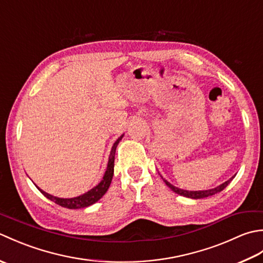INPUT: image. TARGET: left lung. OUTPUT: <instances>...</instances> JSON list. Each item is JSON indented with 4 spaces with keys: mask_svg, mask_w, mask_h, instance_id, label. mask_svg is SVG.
<instances>
[{
    "mask_svg": "<svg viewBox=\"0 0 263 263\" xmlns=\"http://www.w3.org/2000/svg\"><path fill=\"white\" fill-rule=\"evenodd\" d=\"M234 177H235V176L231 177L230 180L226 181L225 183L220 184L219 186H217V187H215V189H210V190H204V191H186V190H182V189H178V187H176V186H174V185H172V184H171L170 182H167V181L165 180V178H163V180H164V182L166 183V185L168 186L173 192H175V193L180 194V195H183V197H186V198H191V199H202V198L210 197V195H214V194H216V193H218V192L222 191V190H224V189L228 185V184H230V183L233 181Z\"/></svg>",
    "mask_w": 263,
    "mask_h": 263,
    "instance_id": "obj_1",
    "label": "left lung"
}]
</instances>
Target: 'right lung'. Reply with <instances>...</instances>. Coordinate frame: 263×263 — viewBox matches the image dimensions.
<instances>
[{"label": "right lung", "instance_id": "add662e5", "mask_svg": "<svg viewBox=\"0 0 263 263\" xmlns=\"http://www.w3.org/2000/svg\"><path fill=\"white\" fill-rule=\"evenodd\" d=\"M122 138H123V135L119 139H117L115 143L113 144V147H111L107 168H106V172L103 176V180L100 181V183L97 184L96 186L92 187L90 191L83 193V194L79 195V197H76V198L63 199V198H58V197H54V195L48 194L39 187H38V190L44 194V197H46L47 199L53 201V202H55L61 206H64V208L81 209V208H86V206L96 203L97 201L102 198L106 192H107V190L110 185L111 178H113V174H114V160H115L116 147H117V144H119V142L122 140Z\"/></svg>", "mask_w": 263, "mask_h": 263}]
</instances>
